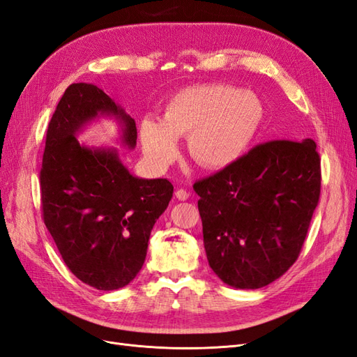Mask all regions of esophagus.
<instances>
[{"mask_svg":"<svg viewBox=\"0 0 357 357\" xmlns=\"http://www.w3.org/2000/svg\"><path fill=\"white\" fill-rule=\"evenodd\" d=\"M176 197H177L180 201H186V199L189 198V192H188L186 189H177Z\"/></svg>","mask_w":357,"mask_h":357,"instance_id":"obj_1","label":"esophagus"}]
</instances>
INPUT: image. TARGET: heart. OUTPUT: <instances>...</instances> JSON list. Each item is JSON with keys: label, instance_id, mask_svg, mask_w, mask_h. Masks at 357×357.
Returning <instances> with one entry per match:
<instances>
[{"label": "heart", "instance_id": "heart-1", "mask_svg": "<svg viewBox=\"0 0 357 357\" xmlns=\"http://www.w3.org/2000/svg\"><path fill=\"white\" fill-rule=\"evenodd\" d=\"M266 110L253 92L231 84H198L176 92L159 121L139 123L146 158L167 168L178 155L177 138L188 137V152L205 169L219 171L240 160L264 126Z\"/></svg>", "mask_w": 357, "mask_h": 357}]
</instances>
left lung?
I'll return each mask as SVG.
<instances>
[{"instance_id":"1","label":"left lung","mask_w":357,"mask_h":357,"mask_svg":"<svg viewBox=\"0 0 357 357\" xmlns=\"http://www.w3.org/2000/svg\"><path fill=\"white\" fill-rule=\"evenodd\" d=\"M320 156L311 138L273 139L198 180L208 264L223 283L259 289L295 264L320 197Z\"/></svg>"}]
</instances>
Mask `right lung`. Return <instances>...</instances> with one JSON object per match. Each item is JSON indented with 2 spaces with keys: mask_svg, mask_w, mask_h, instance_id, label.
<instances>
[{
  "mask_svg": "<svg viewBox=\"0 0 357 357\" xmlns=\"http://www.w3.org/2000/svg\"><path fill=\"white\" fill-rule=\"evenodd\" d=\"M102 116L122 126V144L134 149L137 126L109 95L91 83H73L62 95L46 135L40 171L43 219L70 271L98 290L125 287L142 269L153 225L172 198L167 178H139L113 147L77 142Z\"/></svg>",
  "mask_w": 357,
  "mask_h": 357,
  "instance_id": "add662e5",
  "label": "right lung"
}]
</instances>
